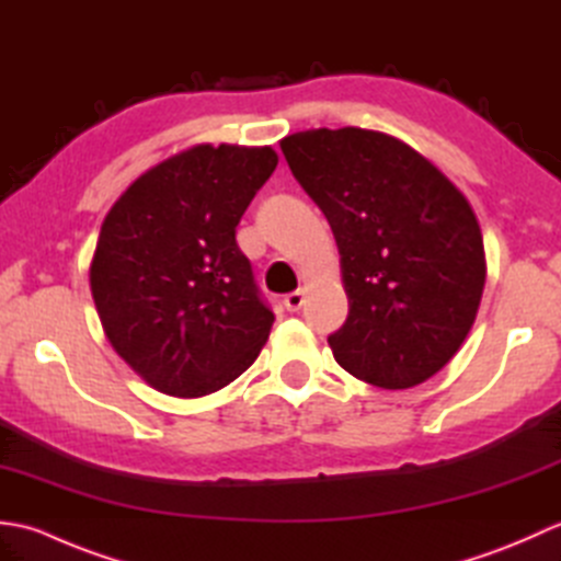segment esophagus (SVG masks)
I'll list each match as a JSON object with an SVG mask.
<instances>
[{"mask_svg": "<svg viewBox=\"0 0 561 561\" xmlns=\"http://www.w3.org/2000/svg\"><path fill=\"white\" fill-rule=\"evenodd\" d=\"M304 299H306V291L304 289H296V291L284 296V306H287V311L296 313L304 306Z\"/></svg>", "mask_w": 561, "mask_h": 561, "instance_id": "esophagus-1", "label": "esophagus"}]
</instances>
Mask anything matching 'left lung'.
I'll use <instances>...</instances> for the list:
<instances>
[{
	"mask_svg": "<svg viewBox=\"0 0 561 561\" xmlns=\"http://www.w3.org/2000/svg\"><path fill=\"white\" fill-rule=\"evenodd\" d=\"M340 248L350 316L330 350L366 383L400 390L444 368L478 318L486 279L468 197L404 141L362 127L279 141Z\"/></svg>",
	"mask_w": 561,
	"mask_h": 561,
	"instance_id": "obj_1",
	"label": "left lung"
}]
</instances>
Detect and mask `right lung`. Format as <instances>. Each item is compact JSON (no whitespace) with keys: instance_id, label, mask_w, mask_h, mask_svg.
<instances>
[{"instance_id":"1","label":"right lung","mask_w":561,"mask_h":561,"mask_svg":"<svg viewBox=\"0 0 561 561\" xmlns=\"http://www.w3.org/2000/svg\"><path fill=\"white\" fill-rule=\"evenodd\" d=\"M277 161L272 147L195 145L141 173L105 214L93 304L113 350L165 396H209L265 347L274 313L236 226Z\"/></svg>"}]
</instances>
